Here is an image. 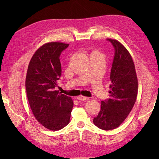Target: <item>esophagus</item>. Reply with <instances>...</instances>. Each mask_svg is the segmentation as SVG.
<instances>
[{
    "instance_id": "esophagus-1",
    "label": "esophagus",
    "mask_w": 159,
    "mask_h": 159,
    "mask_svg": "<svg viewBox=\"0 0 159 159\" xmlns=\"http://www.w3.org/2000/svg\"><path fill=\"white\" fill-rule=\"evenodd\" d=\"M77 99L79 100H83V101H86V100H89V98L88 97H86V96H79L77 97Z\"/></svg>"
}]
</instances>
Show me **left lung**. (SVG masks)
Returning <instances> with one entry per match:
<instances>
[{"mask_svg":"<svg viewBox=\"0 0 159 159\" xmlns=\"http://www.w3.org/2000/svg\"><path fill=\"white\" fill-rule=\"evenodd\" d=\"M107 40L112 43L116 51L110 75V98L101 102L100 111L93 122L100 129L109 130L119 127L134 107L138 80L130 52L117 40Z\"/></svg>","mask_w":159,"mask_h":159,"instance_id":"obj_1","label":"left lung"}]
</instances>
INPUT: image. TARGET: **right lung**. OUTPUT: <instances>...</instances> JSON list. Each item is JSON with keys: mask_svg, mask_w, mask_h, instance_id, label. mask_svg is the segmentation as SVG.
Masks as SVG:
<instances>
[{"mask_svg": "<svg viewBox=\"0 0 159 159\" xmlns=\"http://www.w3.org/2000/svg\"><path fill=\"white\" fill-rule=\"evenodd\" d=\"M68 43L48 42L40 46L30 61L25 87L33 116L50 130L62 129L70 122L74 102L55 90L61 74L60 55Z\"/></svg>", "mask_w": 159, "mask_h": 159, "instance_id": "right-lung-1", "label": "right lung"}]
</instances>
